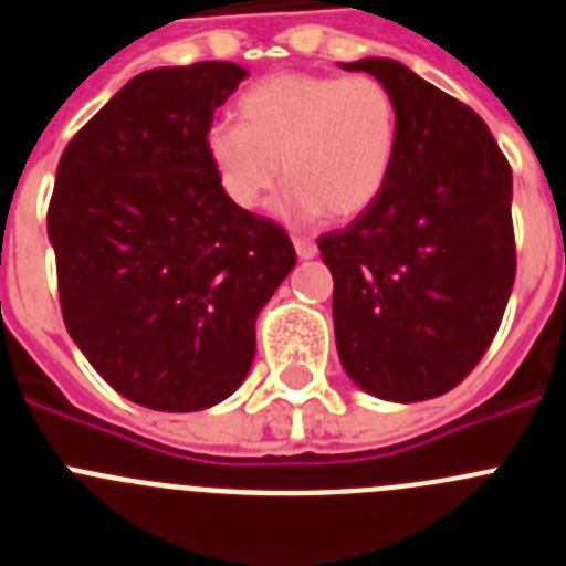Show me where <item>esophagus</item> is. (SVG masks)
<instances>
[{
    "mask_svg": "<svg viewBox=\"0 0 566 566\" xmlns=\"http://www.w3.org/2000/svg\"><path fill=\"white\" fill-rule=\"evenodd\" d=\"M294 252H297L300 260H312L317 254V243L306 238H294Z\"/></svg>",
    "mask_w": 566,
    "mask_h": 566,
    "instance_id": "esophagus-1",
    "label": "esophagus"
}]
</instances>
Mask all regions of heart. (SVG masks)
Listing matches in <instances>:
<instances>
[{
    "mask_svg": "<svg viewBox=\"0 0 566 566\" xmlns=\"http://www.w3.org/2000/svg\"><path fill=\"white\" fill-rule=\"evenodd\" d=\"M243 124L218 118L203 147L223 195L254 209L277 184L274 209L292 223L354 218L379 198L397 155L399 115L374 76L277 73L240 98Z\"/></svg>",
    "mask_w": 566,
    "mask_h": 566,
    "instance_id": "b5f03b06",
    "label": "heart"
}]
</instances>
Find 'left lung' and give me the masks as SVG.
Instances as JSON below:
<instances>
[{"instance_id":"obj_1","label":"left lung","mask_w":566,"mask_h":566,"mask_svg":"<svg viewBox=\"0 0 566 566\" xmlns=\"http://www.w3.org/2000/svg\"><path fill=\"white\" fill-rule=\"evenodd\" d=\"M339 67L379 78L399 115L379 198L317 240L339 363L371 397L433 399L476 368L513 292V172L488 124L402 62Z\"/></svg>"}]
</instances>
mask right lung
<instances>
[{
	"instance_id": "right-lung-1",
	"label": "right lung",
	"mask_w": 566,
	"mask_h": 566,
	"mask_svg": "<svg viewBox=\"0 0 566 566\" xmlns=\"http://www.w3.org/2000/svg\"><path fill=\"white\" fill-rule=\"evenodd\" d=\"M232 62L129 78L76 133L48 209L64 326L129 402L187 413L223 402L254 359V319L294 269L292 240L238 209L207 158Z\"/></svg>"
}]
</instances>
